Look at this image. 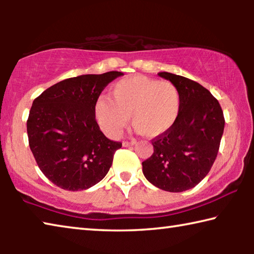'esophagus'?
<instances>
[{"label": "esophagus", "instance_id": "1", "mask_svg": "<svg viewBox=\"0 0 254 254\" xmlns=\"http://www.w3.org/2000/svg\"><path fill=\"white\" fill-rule=\"evenodd\" d=\"M136 143V141L134 139H132L131 141H124L122 143L123 147H131V145H134Z\"/></svg>", "mask_w": 254, "mask_h": 254}]
</instances>
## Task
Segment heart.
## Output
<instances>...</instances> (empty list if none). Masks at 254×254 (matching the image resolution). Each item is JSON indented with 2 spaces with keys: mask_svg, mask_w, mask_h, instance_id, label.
Segmentation results:
<instances>
[{
  "mask_svg": "<svg viewBox=\"0 0 254 254\" xmlns=\"http://www.w3.org/2000/svg\"><path fill=\"white\" fill-rule=\"evenodd\" d=\"M180 107L182 96L175 84L136 75L114 84L112 98H98L94 114L103 132L111 137L121 134L128 118L141 134L157 137L174 127Z\"/></svg>",
  "mask_w": 254,
  "mask_h": 254,
  "instance_id": "1",
  "label": "heart"
}]
</instances>
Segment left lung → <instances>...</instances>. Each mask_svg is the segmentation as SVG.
<instances>
[{"label": "left lung", "instance_id": "8db88e82", "mask_svg": "<svg viewBox=\"0 0 254 254\" xmlns=\"http://www.w3.org/2000/svg\"><path fill=\"white\" fill-rule=\"evenodd\" d=\"M182 96L178 119L168 132L151 141L153 153L142 162L144 177L166 191L188 190L209 173L220 149L224 115L208 89L186 77L159 72Z\"/></svg>", "mask_w": 254, "mask_h": 254}]
</instances>
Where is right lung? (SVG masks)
I'll list each match as a JSON object with an SVG mask.
<instances>
[{
  "label": "right lung",
  "mask_w": 254,
  "mask_h": 254,
  "mask_svg": "<svg viewBox=\"0 0 254 254\" xmlns=\"http://www.w3.org/2000/svg\"><path fill=\"white\" fill-rule=\"evenodd\" d=\"M121 71L81 75L59 81L32 103L27 131L40 170L66 190L91 188L105 177L122 147L103 134L94 106Z\"/></svg>",
  "instance_id": "obj_1"
}]
</instances>
